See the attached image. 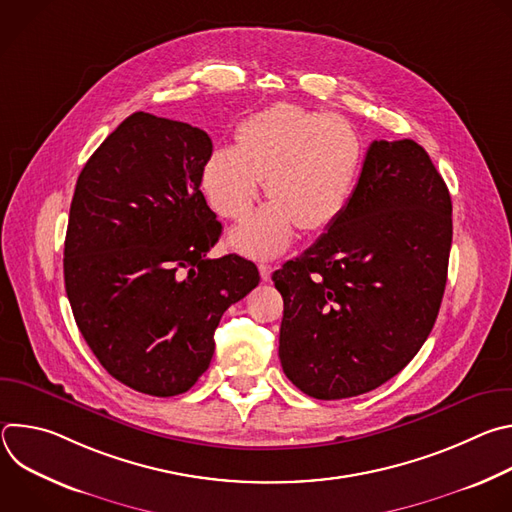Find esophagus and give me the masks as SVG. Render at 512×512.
I'll return each instance as SVG.
<instances>
[{"label": "esophagus", "mask_w": 512, "mask_h": 512, "mask_svg": "<svg viewBox=\"0 0 512 512\" xmlns=\"http://www.w3.org/2000/svg\"><path fill=\"white\" fill-rule=\"evenodd\" d=\"M271 273H273V267H271V265H267V263H261V265H259V275H261L263 281H269V279H271Z\"/></svg>", "instance_id": "1"}]
</instances>
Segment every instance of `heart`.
I'll return each mask as SVG.
<instances>
[{
    "label": "heart",
    "instance_id": "heart-1",
    "mask_svg": "<svg viewBox=\"0 0 512 512\" xmlns=\"http://www.w3.org/2000/svg\"><path fill=\"white\" fill-rule=\"evenodd\" d=\"M362 162V143L340 115L291 103L271 105L245 119L233 145L216 148L202 170V190L216 214L241 223L259 180L271 202L231 235L253 259L283 253L296 235L320 231L344 212Z\"/></svg>",
    "mask_w": 512,
    "mask_h": 512
}]
</instances>
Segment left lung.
I'll list each match as a JSON object with an SVG mask.
<instances>
[{"mask_svg":"<svg viewBox=\"0 0 512 512\" xmlns=\"http://www.w3.org/2000/svg\"><path fill=\"white\" fill-rule=\"evenodd\" d=\"M450 247L452 198L427 152L373 141L344 212L273 273L285 377L324 401L393 379L435 324Z\"/></svg>","mask_w":512,"mask_h":512,"instance_id":"1","label":"left lung"}]
</instances>
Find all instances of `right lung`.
<instances>
[{
    "instance_id": "obj_1",
    "label": "right lung",
    "mask_w": 512,
    "mask_h": 512,
    "mask_svg": "<svg viewBox=\"0 0 512 512\" xmlns=\"http://www.w3.org/2000/svg\"><path fill=\"white\" fill-rule=\"evenodd\" d=\"M206 131L137 111L85 164L70 202L64 287L103 369L174 397L208 369L227 308L259 283L255 263L206 253L223 225L200 192Z\"/></svg>"
}]
</instances>
